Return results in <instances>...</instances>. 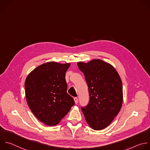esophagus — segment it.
<instances>
[{
    "instance_id": "esophagus-1",
    "label": "esophagus",
    "mask_w": 150,
    "mask_h": 150,
    "mask_svg": "<svg viewBox=\"0 0 150 150\" xmlns=\"http://www.w3.org/2000/svg\"><path fill=\"white\" fill-rule=\"evenodd\" d=\"M74 101H75V103L76 104H78V98H76V97H75L74 98Z\"/></svg>"
}]
</instances>
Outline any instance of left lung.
<instances>
[{"label":"left lung","instance_id":"1","mask_svg":"<svg viewBox=\"0 0 150 150\" xmlns=\"http://www.w3.org/2000/svg\"><path fill=\"white\" fill-rule=\"evenodd\" d=\"M88 86L89 101L81 110L88 125L95 130L108 127L119 113L123 101L120 76L110 64L93 59L77 64Z\"/></svg>","mask_w":150,"mask_h":150}]
</instances>
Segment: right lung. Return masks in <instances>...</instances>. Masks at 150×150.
I'll return each mask as SVG.
<instances>
[{
    "instance_id": "right-lung-1",
    "label": "right lung",
    "mask_w": 150,
    "mask_h": 150,
    "mask_svg": "<svg viewBox=\"0 0 150 150\" xmlns=\"http://www.w3.org/2000/svg\"><path fill=\"white\" fill-rule=\"evenodd\" d=\"M70 65L47 62L36 68L26 79L28 104L35 116L47 125L58 124L75 104L67 93L65 80Z\"/></svg>"
}]
</instances>
